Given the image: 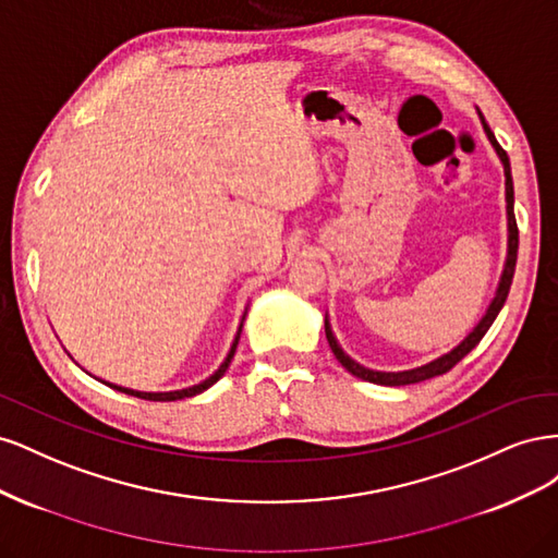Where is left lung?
<instances>
[{
    "label": "left lung",
    "instance_id": "obj_1",
    "mask_svg": "<svg viewBox=\"0 0 558 558\" xmlns=\"http://www.w3.org/2000/svg\"><path fill=\"white\" fill-rule=\"evenodd\" d=\"M480 121H482L486 140L492 142L496 156L502 162V172H505V214H508V256H505V265H502V275H500V281H498L496 295H494L492 302H488V307H486L484 316L477 320V326L472 328L459 344H456L453 349H449L447 353H442V356H437V359H433V361H428L424 365H418V367L400 369V373H381V369H369V367H363L361 363L353 361L351 356H347L344 349L340 347V342H337V337H335V332L330 328L328 314H326L328 344H330V349L335 353V359L340 361L342 367H347L353 377L365 379V381H373V384H379V386H408V384L426 381V379L437 377V375H445V373H449V369L456 363H459L463 356H468V353L480 344V340L486 335V330L492 328V324L496 320L498 312L502 310L505 300H508L512 277H514V265H517V248H519V230H517V218H514V185H512V172H510V158H508V154H505V150L500 148V144L496 142L494 132H492V128L486 125L482 113H480Z\"/></svg>",
    "mask_w": 558,
    "mask_h": 558
}]
</instances>
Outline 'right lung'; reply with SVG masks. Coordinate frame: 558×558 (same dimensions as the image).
I'll return each mask as SVG.
<instances>
[{"mask_svg": "<svg viewBox=\"0 0 558 558\" xmlns=\"http://www.w3.org/2000/svg\"><path fill=\"white\" fill-rule=\"evenodd\" d=\"M244 318H246V310H244V314H242L240 328H238V332H234V340H232V344H230V351H228V356L223 359V363L218 365V369H214V373H211L207 379H202V381H197V384H193V386L179 388V391H134V388H128V386H118V384L105 381V379H99V377H95V379H99V381H102V384H107V386L116 388V391H121V393H128V396H134V398H144V400H154V402H172V400H183V398H193V396H199L202 391H207L209 386H214L218 379H221V377L226 375V369L230 367V361H232L234 351H238V344H240V335H242Z\"/></svg>", "mask_w": 558, "mask_h": 558, "instance_id": "add662e5", "label": "right lung"}]
</instances>
